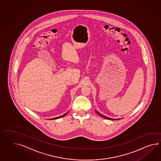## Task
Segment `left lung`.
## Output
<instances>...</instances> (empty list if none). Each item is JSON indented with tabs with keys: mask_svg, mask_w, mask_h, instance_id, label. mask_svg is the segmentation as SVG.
<instances>
[{
	"mask_svg": "<svg viewBox=\"0 0 161 161\" xmlns=\"http://www.w3.org/2000/svg\"><path fill=\"white\" fill-rule=\"evenodd\" d=\"M95 111L97 112V114L99 115H100V117H103V118H106V119H111V120H117V119H114V118H109V117H106V116H104V115H103L102 114H100V113H99V112H97V111H96L95 110Z\"/></svg>",
	"mask_w": 161,
	"mask_h": 161,
	"instance_id": "left-lung-1",
	"label": "left lung"
}]
</instances>
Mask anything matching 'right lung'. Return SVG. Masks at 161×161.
Instances as JSON below:
<instances>
[{"instance_id": "right-lung-1", "label": "right lung", "mask_w": 161, "mask_h": 161, "mask_svg": "<svg viewBox=\"0 0 161 161\" xmlns=\"http://www.w3.org/2000/svg\"><path fill=\"white\" fill-rule=\"evenodd\" d=\"M68 112H66L65 114H64V115H61V116H59V117H55V118H50V119H50V120H51V119H58V118H62V117H64L66 115L68 114Z\"/></svg>"}]
</instances>
